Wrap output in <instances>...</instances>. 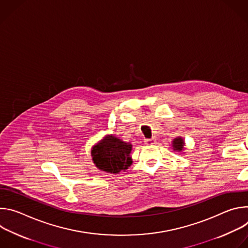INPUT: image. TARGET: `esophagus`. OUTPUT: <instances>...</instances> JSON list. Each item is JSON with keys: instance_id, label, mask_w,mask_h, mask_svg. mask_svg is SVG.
I'll use <instances>...</instances> for the list:
<instances>
[{"instance_id": "obj_1", "label": "esophagus", "mask_w": 248, "mask_h": 248, "mask_svg": "<svg viewBox=\"0 0 248 248\" xmlns=\"http://www.w3.org/2000/svg\"><path fill=\"white\" fill-rule=\"evenodd\" d=\"M144 143L146 145H153L156 143V139L155 138H150V139H145L144 140Z\"/></svg>"}]
</instances>
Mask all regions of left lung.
Returning <instances> with one entry per match:
<instances>
[{"mask_svg": "<svg viewBox=\"0 0 248 248\" xmlns=\"http://www.w3.org/2000/svg\"><path fill=\"white\" fill-rule=\"evenodd\" d=\"M185 146V141L182 137H176L172 140V149L173 151H178L181 152L184 150Z\"/></svg>", "mask_w": 248, "mask_h": 248, "instance_id": "left-lung-1", "label": "left lung"}]
</instances>
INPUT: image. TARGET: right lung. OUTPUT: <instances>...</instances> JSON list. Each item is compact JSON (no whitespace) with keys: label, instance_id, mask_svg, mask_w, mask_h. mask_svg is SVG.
<instances>
[{"label":"right lung","instance_id":"obj_1","mask_svg":"<svg viewBox=\"0 0 248 248\" xmlns=\"http://www.w3.org/2000/svg\"><path fill=\"white\" fill-rule=\"evenodd\" d=\"M132 145L114 135L105 136L91 149L95 166L104 171L118 173L126 170L132 163L130 152Z\"/></svg>","mask_w":248,"mask_h":248}]
</instances>
